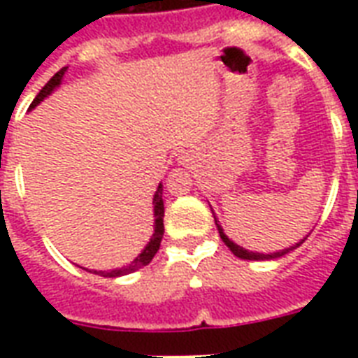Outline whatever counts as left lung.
<instances>
[{
	"instance_id": "1",
	"label": "left lung",
	"mask_w": 358,
	"mask_h": 358,
	"mask_svg": "<svg viewBox=\"0 0 358 358\" xmlns=\"http://www.w3.org/2000/svg\"><path fill=\"white\" fill-rule=\"evenodd\" d=\"M213 217H215V215H213ZM215 224H217L219 236H221V239H223V241H224V245H227V247H229V249L232 250V252H234L236 256H238V258H241V260H271V258H280V256H284V255H286V252H289V250H294L295 247H299V245L303 243V241H305V239H306L305 238V239H303V241H299V243H297V245H294V247H289V249H286V250H280V252H273V255H260V252H249V250H245L243 247H239V245L232 243V241H230V239L227 238V236H224L223 229H221V224H219L217 219H215Z\"/></svg>"
}]
</instances>
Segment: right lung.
I'll list each match as a JSON object with an SVG mask.
<instances>
[{
  "mask_svg": "<svg viewBox=\"0 0 358 358\" xmlns=\"http://www.w3.org/2000/svg\"><path fill=\"white\" fill-rule=\"evenodd\" d=\"M64 72H66V66L64 69H61L57 72V74L52 76V80L48 81L46 85L42 87V91L36 94V98L31 102V108H35V106H38V103L44 100V98L50 94V92L55 89V87L61 83V80H63ZM163 187L162 184L157 185V191L156 195H154V217H156V224H154V234H152L150 241H148V245L145 247V250L141 252L137 258H135L131 264H128L126 267H122V269H115V271H94L96 275H102V277H120V275H128V273H134L137 271V269H141L143 266H148L152 262V258L156 256V252L159 250V245H162V238H163V232H165V227H163V212H165V208H163Z\"/></svg>",
  "mask_w": 358,
  "mask_h": 358,
  "instance_id": "right-lung-1",
  "label": "right lung"
}]
</instances>
